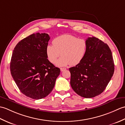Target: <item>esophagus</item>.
I'll use <instances>...</instances> for the list:
<instances>
[{
	"mask_svg": "<svg viewBox=\"0 0 125 125\" xmlns=\"http://www.w3.org/2000/svg\"><path fill=\"white\" fill-rule=\"evenodd\" d=\"M65 70H66V68H61L60 69L61 71H63Z\"/></svg>",
	"mask_w": 125,
	"mask_h": 125,
	"instance_id": "esophagus-1",
	"label": "esophagus"
}]
</instances>
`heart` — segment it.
I'll list each match as a JSON object with an SVG mask.
<instances>
[{"label":"heart","mask_w":125,"mask_h":125,"mask_svg":"<svg viewBox=\"0 0 125 125\" xmlns=\"http://www.w3.org/2000/svg\"><path fill=\"white\" fill-rule=\"evenodd\" d=\"M52 44L46 47L47 58L50 62L55 63L61 55L62 57L56 63L58 67L78 64L85 56L88 47L85 39L69 34L57 36L52 41Z\"/></svg>","instance_id":"1"}]
</instances>
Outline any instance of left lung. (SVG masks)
Wrapping results in <instances>:
<instances>
[{
  "label": "left lung",
  "mask_w": 125,
  "mask_h": 125,
  "mask_svg": "<svg viewBox=\"0 0 125 125\" xmlns=\"http://www.w3.org/2000/svg\"><path fill=\"white\" fill-rule=\"evenodd\" d=\"M86 40L88 47L85 56L80 63L69 70L73 91L82 97L90 98L104 91L114 73L115 64L106 43L95 37Z\"/></svg>",
  "instance_id": "1"
}]
</instances>
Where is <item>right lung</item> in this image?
Listing matches in <instances>:
<instances>
[{"instance_id":"add662e5","label":"right lung","mask_w":125,"mask_h":125,"mask_svg":"<svg viewBox=\"0 0 125 125\" xmlns=\"http://www.w3.org/2000/svg\"><path fill=\"white\" fill-rule=\"evenodd\" d=\"M48 34H33L16 45L10 63L11 75L21 93L34 99L47 97L60 73L47 59Z\"/></svg>"}]
</instances>
